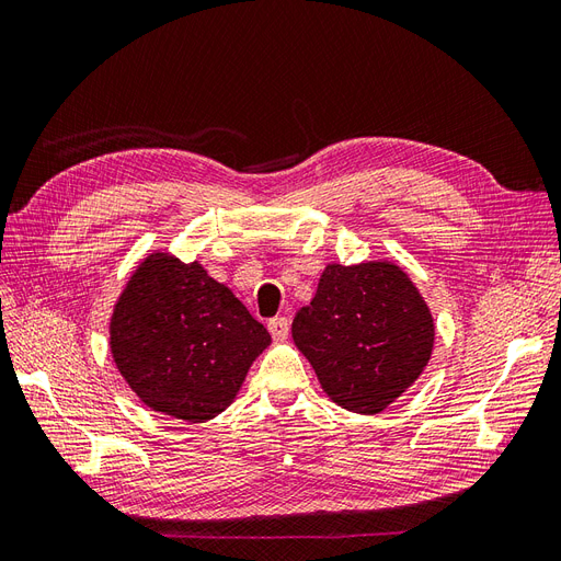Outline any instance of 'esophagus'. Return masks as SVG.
Here are the masks:
<instances>
[{
  "label": "esophagus",
  "instance_id": "1",
  "mask_svg": "<svg viewBox=\"0 0 561 561\" xmlns=\"http://www.w3.org/2000/svg\"><path fill=\"white\" fill-rule=\"evenodd\" d=\"M268 332L271 336L276 339V342H283V339H287V334H290V320H287L285 316H276L268 320Z\"/></svg>",
  "mask_w": 561,
  "mask_h": 561
}]
</instances>
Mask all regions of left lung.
I'll return each mask as SVG.
<instances>
[{
    "label": "left lung",
    "instance_id": "1",
    "mask_svg": "<svg viewBox=\"0 0 561 561\" xmlns=\"http://www.w3.org/2000/svg\"><path fill=\"white\" fill-rule=\"evenodd\" d=\"M293 339L336 404L377 414L428 365L435 328L400 266L330 264L311 304L297 311Z\"/></svg>",
    "mask_w": 561,
    "mask_h": 561
}]
</instances>
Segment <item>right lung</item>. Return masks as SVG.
<instances>
[{"instance_id":"1","label":"right lung","mask_w":561,"mask_h":561,"mask_svg":"<svg viewBox=\"0 0 561 561\" xmlns=\"http://www.w3.org/2000/svg\"><path fill=\"white\" fill-rule=\"evenodd\" d=\"M114 363L151 410L201 423L225 412L271 334L201 264L151 254L112 316Z\"/></svg>"}]
</instances>
